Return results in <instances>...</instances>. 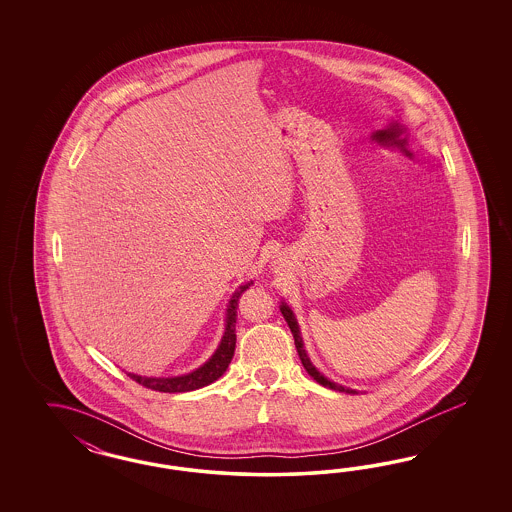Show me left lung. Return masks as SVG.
Returning a JSON list of instances; mask_svg holds the SVG:
<instances>
[{
  "instance_id": "8db88e82",
  "label": "left lung",
  "mask_w": 512,
  "mask_h": 512,
  "mask_svg": "<svg viewBox=\"0 0 512 512\" xmlns=\"http://www.w3.org/2000/svg\"><path fill=\"white\" fill-rule=\"evenodd\" d=\"M279 310L283 313V317H285L287 325H289L291 332H293L296 351H298V357L302 360V366L306 368V372L310 373L311 377H313L319 385H323V387L332 388V390H340V392H345V394H358V390H355V388L341 387L338 383L330 381L328 377H325L323 373L319 372V370L313 366V362H311L310 357H308V353H306V349H304V341H302V334H300V328H298V323H296L295 313H293V310H291L285 302H281Z\"/></svg>"
}]
</instances>
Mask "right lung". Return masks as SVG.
<instances>
[{
	"label": "right lung",
	"mask_w": 512,
	"mask_h": 512,
	"mask_svg": "<svg viewBox=\"0 0 512 512\" xmlns=\"http://www.w3.org/2000/svg\"><path fill=\"white\" fill-rule=\"evenodd\" d=\"M253 285V281H248L240 285L234 295L229 300L227 313H225V332L221 336V341L217 345L214 355L208 358L201 368L193 372L176 375V377H142L137 373H127L133 381L146 388H152L157 392H189L197 388L206 387L210 383L217 381L223 373L227 372L229 364L234 357V347H236V308H238V298L242 293Z\"/></svg>",
	"instance_id": "obj_1"
}]
</instances>
